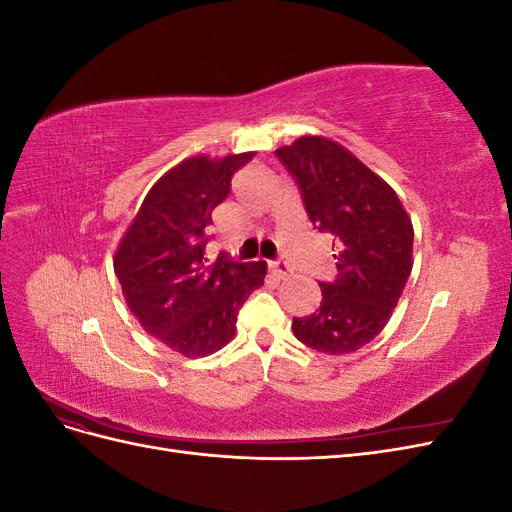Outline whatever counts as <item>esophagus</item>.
Returning <instances> with one entry per match:
<instances>
[{"mask_svg": "<svg viewBox=\"0 0 512 512\" xmlns=\"http://www.w3.org/2000/svg\"><path fill=\"white\" fill-rule=\"evenodd\" d=\"M269 267H271V271H273V275L277 277V280H284V277H288L292 273L290 265H288V262H284V260H273Z\"/></svg>", "mask_w": 512, "mask_h": 512, "instance_id": "34e87169", "label": "esophagus"}]
</instances>
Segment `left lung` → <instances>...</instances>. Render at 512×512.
Listing matches in <instances>:
<instances>
[{"mask_svg": "<svg viewBox=\"0 0 512 512\" xmlns=\"http://www.w3.org/2000/svg\"><path fill=\"white\" fill-rule=\"evenodd\" d=\"M320 232H331L337 275L320 282L314 314L292 318L294 337L324 354L369 344L389 322L412 271L414 230L386 181L322 136H301L275 151Z\"/></svg>", "mask_w": 512, "mask_h": 512, "instance_id": "8db88e82", "label": "left lung"}]
</instances>
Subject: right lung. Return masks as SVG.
Segmentation results:
<instances>
[{
	"label": "right lung",
	"mask_w": 512,
	"mask_h": 512,
	"mask_svg": "<svg viewBox=\"0 0 512 512\" xmlns=\"http://www.w3.org/2000/svg\"><path fill=\"white\" fill-rule=\"evenodd\" d=\"M254 158H188L153 185L115 254V275L141 327L183 356H207L237 331L250 294L265 284L267 262H211V213L232 175Z\"/></svg>",
	"instance_id": "add662e5"
}]
</instances>
